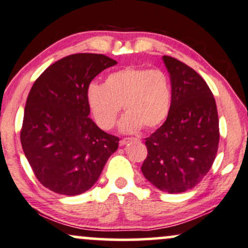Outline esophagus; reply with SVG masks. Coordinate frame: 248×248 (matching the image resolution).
I'll list each match as a JSON object with an SVG mask.
<instances>
[{"label":"esophagus","mask_w":248,"mask_h":248,"mask_svg":"<svg viewBox=\"0 0 248 248\" xmlns=\"http://www.w3.org/2000/svg\"><path fill=\"white\" fill-rule=\"evenodd\" d=\"M135 140H137V139H130V137H126V139H122L121 141H120V145L121 147H124V145H126V144H128V143L129 142H132V141H135Z\"/></svg>","instance_id":"1"}]
</instances>
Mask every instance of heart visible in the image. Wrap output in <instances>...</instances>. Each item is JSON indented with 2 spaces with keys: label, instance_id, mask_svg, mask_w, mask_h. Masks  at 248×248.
I'll return each mask as SVG.
<instances>
[{
  "label": "heart",
  "instance_id": "b5f03b06",
  "mask_svg": "<svg viewBox=\"0 0 248 248\" xmlns=\"http://www.w3.org/2000/svg\"><path fill=\"white\" fill-rule=\"evenodd\" d=\"M91 114L100 128L114 127L122 105L127 111L120 121L124 133L151 129L165 120L171 106V86L159 69L127 67L106 77L104 84L91 83L85 92Z\"/></svg>",
  "mask_w": 248,
  "mask_h": 248
}]
</instances>
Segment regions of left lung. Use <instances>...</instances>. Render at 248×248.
<instances>
[{
	"label": "left lung",
	"mask_w": 248,
	"mask_h": 248,
	"mask_svg": "<svg viewBox=\"0 0 248 248\" xmlns=\"http://www.w3.org/2000/svg\"><path fill=\"white\" fill-rule=\"evenodd\" d=\"M171 78L168 119L145 139L148 156L142 164L147 180L163 192H186L209 172L219 143L216 101L195 70L163 56Z\"/></svg>",
	"instance_id": "8db88e82"
}]
</instances>
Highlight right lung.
I'll return each instance as SVG.
<instances>
[{"instance_id": "obj_1", "label": "right lung", "mask_w": 248, "mask_h": 248, "mask_svg": "<svg viewBox=\"0 0 248 248\" xmlns=\"http://www.w3.org/2000/svg\"><path fill=\"white\" fill-rule=\"evenodd\" d=\"M118 62L103 54L78 53L49 65L32 85L20 142L43 186L63 195L90 189L119 145V137L89 118L88 85Z\"/></svg>"}]
</instances>
